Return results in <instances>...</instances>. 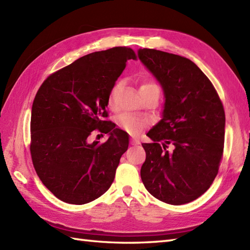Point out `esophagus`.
<instances>
[{
	"mask_svg": "<svg viewBox=\"0 0 250 250\" xmlns=\"http://www.w3.org/2000/svg\"><path fill=\"white\" fill-rule=\"evenodd\" d=\"M139 144H140V141H137L136 139H131V145L136 146V145H139Z\"/></svg>",
	"mask_w": 250,
	"mask_h": 250,
	"instance_id": "esophagus-1",
	"label": "esophagus"
}]
</instances>
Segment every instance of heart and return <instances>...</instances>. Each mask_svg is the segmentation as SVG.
Instances as JSON below:
<instances>
[{"label": "heart", "mask_w": 250, "mask_h": 250, "mask_svg": "<svg viewBox=\"0 0 250 250\" xmlns=\"http://www.w3.org/2000/svg\"><path fill=\"white\" fill-rule=\"evenodd\" d=\"M121 86H122V83L118 82V83H116L113 86V88L110 89L109 94H108V99H107V104H108V107L110 109L115 108V99H116V95L118 94ZM147 90H156V91L160 92V89H159L158 84L152 83V82H146L143 83L140 88V92L147 91ZM117 125H118L119 128H121L124 131L128 132L129 134L136 135L137 133H140V132L145 128L146 121L139 118V117H135L133 115L121 114L117 117Z\"/></svg>", "instance_id": "obj_1"}]
</instances>
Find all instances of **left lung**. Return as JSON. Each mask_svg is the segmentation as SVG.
Returning a JSON list of instances; mask_svg holds the SVG:
<instances>
[{
  "mask_svg": "<svg viewBox=\"0 0 250 250\" xmlns=\"http://www.w3.org/2000/svg\"><path fill=\"white\" fill-rule=\"evenodd\" d=\"M137 56L160 83L162 118L142 144V182L156 199L182 205L213 184L224 152L226 116L213 84L187 58L140 48ZM171 147L168 149V146Z\"/></svg>",
  "mask_w": 250,
  "mask_h": 250,
  "instance_id": "obj_1",
  "label": "left lung"
}]
</instances>
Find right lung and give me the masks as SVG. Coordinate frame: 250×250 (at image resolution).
I'll return each instance as SVG.
<instances>
[{
	"instance_id": "right-lung-1",
	"label": "right lung",
	"mask_w": 250,
	"mask_h": 250,
	"mask_svg": "<svg viewBox=\"0 0 250 250\" xmlns=\"http://www.w3.org/2000/svg\"><path fill=\"white\" fill-rule=\"evenodd\" d=\"M135 58L128 47L92 52L50 75L35 95L32 161L42 183L65 203H89L114 182L129 135L105 120L107 99L125 62ZM95 128L109 133L101 146L87 140Z\"/></svg>"
}]
</instances>
